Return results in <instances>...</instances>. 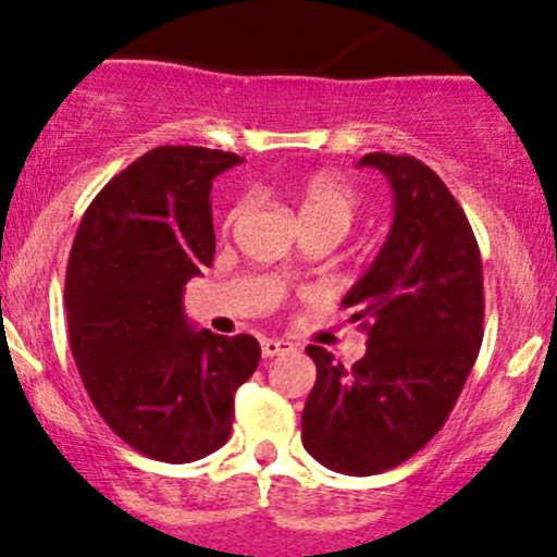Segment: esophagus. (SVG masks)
Returning <instances> with one entry per match:
<instances>
[{
	"label": "esophagus",
	"mask_w": 557,
	"mask_h": 557,
	"mask_svg": "<svg viewBox=\"0 0 557 557\" xmlns=\"http://www.w3.org/2000/svg\"><path fill=\"white\" fill-rule=\"evenodd\" d=\"M290 349H294V344L280 342V338H263V342H261V355L263 357H277L283 352H290Z\"/></svg>",
	"instance_id": "1"
}]
</instances>
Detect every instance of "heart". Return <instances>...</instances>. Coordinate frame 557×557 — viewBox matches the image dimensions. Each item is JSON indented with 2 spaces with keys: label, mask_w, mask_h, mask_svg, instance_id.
<instances>
[{
  "label": "heart",
  "mask_w": 557,
  "mask_h": 557,
  "mask_svg": "<svg viewBox=\"0 0 557 557\" xmlns=\"http://www.w3.org/2000/svg\"><path fill=\"white\" fill-rule=\"evenodd\" d=\"M298 208H301V221H325L347 234L357 215V195L338 175L318 173L298 186ZM239 210L243 202L232 210L230 221L237 219Z\"/></svg>",
  "instance_id": "heart-1"
}]
</instances>
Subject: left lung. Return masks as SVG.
<instances>
[{"label":"left lung","instance_id":"left-lung-1","mask_svg":"<svg viewBox=\"0 0 557 557\" xmlns=\"http://www.w3.org/2000/svg\"><path fill=\"white\" fill-rule=\"evenodd\" d=\"M386 175L395 219L368 272L344 296L368 349L352 368L307 347L318 382L301 413L304 448L333 472L403 465L446 424L483 342V269L465 210L441 175L408 154L357 162Z\"/></svg>","mask_w":557,"mask_h":557}]
</instances>
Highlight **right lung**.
I'll use <instances>...</instances> for the list:
<instances>
[{
  "mask_svg": "<svg viewBox=\"0 0 557 557\" xmlns=\"http://www.w3.org/2000/svg\"><path fill=\"white\" fill-rule=\"evenodd\" d=\"M243 157L157 146L82 215L66 267V314L82 384L138 454L168 465L230 441L234 392L253 376V336L195 331L184 285L213 263L210 186Z\"/></svg>",
  "mask_w": 557,
  "mask_h": 557,
  "instance_id": "1",
  "label": "right lung"
}]
</instances>
